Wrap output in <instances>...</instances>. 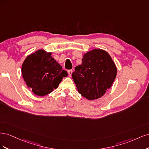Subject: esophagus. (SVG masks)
Returning a JSON list of instances; mask_svg holds the SVG:
<instances>
[{"mask_svg": "<svg viewBox=\"0 0 149 149\" xmlns=\"http://www.w3.org/2000/svg\"><path fill=\"white\" fill-rule=\"evenodd\" d=\"M72 73H73V71H72V70H68V75H69L70 77H71V76Z\"/></svg>", "mask_w": 149, "mask_h": 149, "instance_id": "34e87169", "label": "esophagus"}]
</instances>
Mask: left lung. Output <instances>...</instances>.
Here are the masks:
<instances>
[{"label": "left lung", "mask_w": 149, "mask_h": 149, "mask_svg": "<svg viewBox=\"0 0 149 149\" xmlns=\"http://www.w3.org/2000/svg\"><path fill=\"white\" fill-rule=\"evenodd\" d=\"M72 77L78 93L88 100L101 97L114 81L117 67L107 52L96 48L84 54Z\"/></svg>", "instance_id": "obj_1"}]
</instances>
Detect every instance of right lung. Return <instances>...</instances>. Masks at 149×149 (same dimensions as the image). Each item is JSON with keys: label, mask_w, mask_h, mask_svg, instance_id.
I'll use <instances>...</instances> for the list:
<instances>
[{"label": "right lung", "mask_w": 149, "mask_h": 149, "mask_svg": "<svg viewBox=\"0 0 149 149\" xmlns=\"http://www.w3.org/2000/svg\"><path fill=\"white\" fill-rule=\"evenodd\" d=\"M51 52L38 49L27 56L22 63V74L29 88L37 96H43L56 89L68 75L51 56Z\"/></svg>", "instance_id": "add662e5"}]
</instances>
